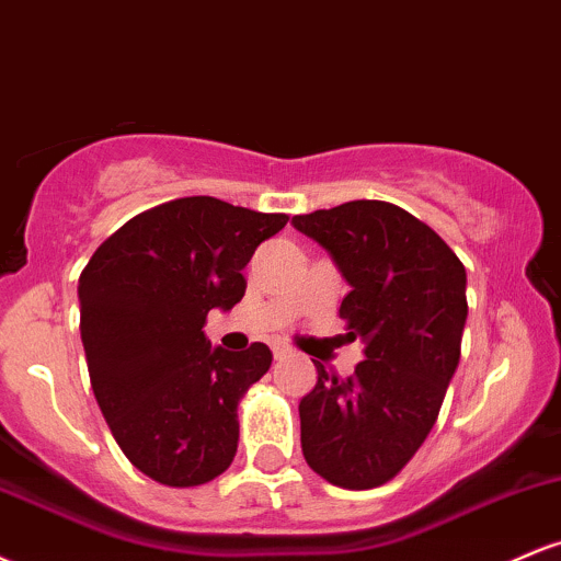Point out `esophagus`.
I'll return each mask as SVG.
<instances>
[{
  "label": "esophagus",
  "instance_id": "34e87169",
  "mask_svg": "<svg viewBox=\"0 0 561 561\" xmlns=\"http://www.w3.org/2000/svg\"><path fill=\"white\" fill-rule=\"evenodd\" d=\"M272 351H274V358H276V362H282V358L293 356V351H289V347H287V345H274V347H272Z\"/></svg>",
  "mask_w": 561,
  "mask_h": 561
}]
</instances>
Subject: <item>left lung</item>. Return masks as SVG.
Instances as JSON below:
<instances>
[{"label": "left lung", "mask_w": 561, "mask_h": 561, "mask_svg": "<svg viewBox=\"0 0 561 561\" xmlns=\"http://www.w3.org/2000/svg\"><path fill=\"white\" fill-rule=\"evenodd\" d=\"M351 285L340 302L345 340L364 362L340 379L317 364L302 398L300 446L332 485L366 491L396 478L430 435L461 356L467 272L420 218L382 199L293 216Z\"/></svg>", "instance_id": "1"}]
</instances>
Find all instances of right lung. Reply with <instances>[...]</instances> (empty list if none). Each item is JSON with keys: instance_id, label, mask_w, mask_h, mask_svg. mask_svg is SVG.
Segmentation results:
<instances>
[{"instance_id": "obj_1", "label": "right lung", "mask_w": 561, "mask_h": 561, "mask_svg": "<svg viewBox=\"0 0 561 561\" xmlns=\"http://www.w3.org/2000/svg\"><path fill=\"white\" fill-rule=\"evenodd\" d=\"M285 214L182 197L107 237L79 279L81 340L96 403L147 478L192 488L237 454V403L272 366L268 345H210L208 311L242 300V268Z\"/></svg>"}]
</instances>
